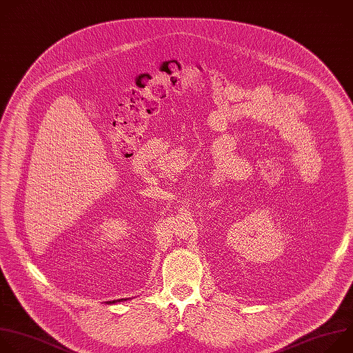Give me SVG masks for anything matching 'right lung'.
Wrapping results in <instances>:
<instances>
[{
    "instance_id": "right-lung-1",
    "label": "right lung",
    "mask_w": 353,
    "mask_h": 353,
    "mask_svg": "<svg viewBox=\"0 0 353 353\" xmlns=\"http://www.w3.org/2000/svg\"><path fill=\"white\" fill-rule=\"evenodd\" d=\"M125 301H126V299H125ZM117 302H122V299H117V301H112V302L110 301V302H107V303H108V305H111V303H117Z\"/></svg>"
}]
</instances>
